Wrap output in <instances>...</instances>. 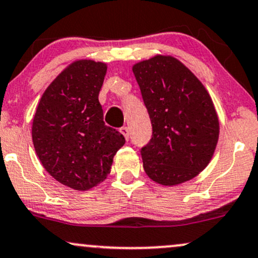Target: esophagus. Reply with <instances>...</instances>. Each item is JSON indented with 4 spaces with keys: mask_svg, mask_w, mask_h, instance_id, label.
Listing matches in <instances>:
<instances>
[{
    "mask_svg": "<svg viewBox=\"0 0 258 258\" xmlns=\"http://www.w3.org/2000/svg\"><path fill=\"white\" fill-rule=\"evenodd\" d=\"M119 132L122 133L124 138H125L126 141H128V140H129V136H130V135H129V128H128V126H122V128L119 129Z\"/></svg>",
    "mask_w": 258,
    "mask_h": 258,
    "instance_id": "34e87169",
    "label": "esophagus"
}]
</instances>
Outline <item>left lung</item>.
<instances>
[{
    "label": "left lung",
    "instance_id": "left-lung-1",
    "mask_svg": "<svg viewBox=\"0 0 258 258\" xmlns=\"http://www.w3.org/2000/svg\"><path fill=\"white\" fill-rule=\"evenodd\" d=\"M152 123L141 148L147 176L163 185L192 179L209 164L219 119L201 81L183 63L158 55L133 67Z\"/></svg>",
    "mask_w": 258,
    "mask_h": 258
}]
</instances>
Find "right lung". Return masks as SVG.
<instances>
[{"instance_id":"add662e5","label":"right lung","mask_w":258,"mask_h":258,"mask_svg":"<svg viewBox=\"0 0 258 258\" xmlns=\"http://www.w3.org/2000/svg\"><path fill=\"white\" fill-rule=\"evenodd\" d=\"M107 67L80 59L50 84L38 104L32 140L41 165L75 190H88L110 173L125 139L105 125L98 99Z\"/></svg>"}]
</instances>
